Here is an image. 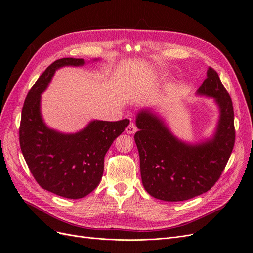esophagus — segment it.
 <instances>
[{
  "mask_svg": "<svg viewBox=\"0 0 253 253\" xmlns=\"http://www.w3.org/2000/svg\"><path fill=\"white\" fill-rule=\"evenodd\" d=\"M126 133H135V132L137 131V126H136V125L133 124V123H130V124L126 126Z\"/></svg>",
  "mask_w": 253,
  "mask_h": 253,
  "instance_id": "34e87169",
  "label": "esophagus"
}]
</instances>
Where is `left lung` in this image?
<instances>
[{"label": "left lung", "instance_id": "obj_1", "mask_svg": "<svg viewBox=\"0 0 253 253\" xmlns=\"http://www.w3.org/2000/svg\"><path fill=\"white\" fill-rule=\"evenodd\" d=\"M206 77L196 95L213 98L219 109L211 138L187 143L176 138L151 109L137 114L135 142L142 183L156 199L176 202L203 194L217 182L231 156L235 143L232 100L214 69L209 67Z\"/></svg>", "mask_w": 253, "mask_h": 253}]
</instances>
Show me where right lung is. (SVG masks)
Returning <instances> with one entry per match:
<instances>
[{"instance_id":"add662e5","label":"right lung","mask_w":253,"mask_h":253,"mask_svg":"<svg viewBox=\"0 0 253 253\" xmlns=\"http://www.w3.org/2000/svg\"><path fill=\"white\" fill-rule=\"evenodd\" d=\"M84 64V59L62 58L47 67L26 96L19 127L21 151L38 184L70 199L83 198L97 188L103 175L105 154L129 124L128 120L92 121L74 133L60 132L44 124L41 99L55 71Z\"/></svg>"}]
</instances>
